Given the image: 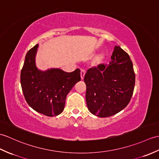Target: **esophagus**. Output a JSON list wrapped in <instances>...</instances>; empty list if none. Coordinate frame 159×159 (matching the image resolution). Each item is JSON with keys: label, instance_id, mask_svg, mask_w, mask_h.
Returning a JSON list of instances; mask_svg holds the SVG:
<instances>
[{"label": "esophagus", "instance_id": "1", "mask_svg": "<svg viewBox=\"0 0 159 159\" xmlns=\"http://www.w3.org/2000/svg\"><path fill=\"white\" fill-rule=\"evenodd\" d=\"M85 70L84 69H82L80 70V77H81V79H84V75H85Z\"/></svg>", "mask_w": 159, "mask_h": 159}]
</instances>
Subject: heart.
I'll list each match as a JSON object with an SVG mask.
<instances>
[{
  "label": "heart",
  "instance_id": "1",
  "mask_svg": "<svg viewBox=\"0 0 159 159\" xmlns=\"http://www.w3.org/2000/svg\"><path fill=\"white\" fill-rule=\"evenodd\" d=\"M101 59H102V57H98L97 58V61H100L101 60Z\"/></svg>",
  "mask_w": 159,
  "mask_h": 159
}]
</instances>
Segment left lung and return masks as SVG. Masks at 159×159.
Segmentation results:
<instances>
[{"label": "left lung", "instance_id": "1", "mask_svg": "<svg viewBox=\"0 0 159 159\" xmlns=\"http://www.w3.org/2000/svg\"><path fill=\"white\" fill-rule=\"evenodd\" d=\"M108 64L89 68L84 77L86 102L90 112L108 117L123 110L134 93L135 75L130 57L115 46Z\"/></svg>", "mask_w": 159, "mask_h": 159}]
</instances>
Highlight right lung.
Instances as JSON below:
<instances>
[{
  "mask_svg": "<svg viewBox=\"0 0 159 159\" xmlns=\"http://www.w3.org/2000/svg\"><path fill=\"white\" fill-rule=\"evenodd\" d=\"M39 45L30 49L21 71V85L28 104L35 111L55 116L64 109L66 95L80 80V70L66 72L60 68L42 71L36 66Z\"/></svg>",
  "mask_w": 159,
  "mask_h": 159,
  "instance_id": "1",
  "label": "right lung"
}]
</instances>
